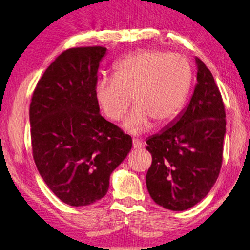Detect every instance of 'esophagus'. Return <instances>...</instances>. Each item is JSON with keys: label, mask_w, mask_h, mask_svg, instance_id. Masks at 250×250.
Listing matches in <instances>:
<instances>
[{"label": "esophagus", "mask_w": 250, "mask_h": 250, "mask_svg": "<svg viewBox=\"0 0 250 250\" xmlns=\"http://www.w3.org/2000/svg\"><path fill=\"white\" fill-rule=\"evenodd\" d=\"M143 147H144V143H143L142 141L136 140V138L133 140V148L134 149H141V148H143Z\"/></svg>", "instance_id": "1"}]
</instances>
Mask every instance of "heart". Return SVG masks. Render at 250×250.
<instances>
[{
	"instance_id": "1",
	"label": "heart",
	"mask_w": 250,
	"mask_h": 250,
	"mask_svg": "<svg viewBox=\"0 0 250 250\" xmlns=\"http://www.w3.org/2000/svg\"><path fill=\"white\" fill-rule=\"evenodd\" d=\"M193 83V67L185 56L161 50L132 53L114 65L113 77L95 85L102 113L112 122L122 120L132 102L135 107L124 123L137 134L152 126L161 127L181 112Z\"/></svg>"
}]
</instances>
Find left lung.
<instances>
[{"label": "left lung", "instance_id": "8db88e82", "mask_svg": "<svg viewBox=\"0 0 250 250\" xmlns=\"http://www.w3.org/2000/svg\"><path fill=\"white\" fill-rule=\"evenodd\" d=\"M197 84L187 108L168 127L150 136L146 174L150 197L166 209L182 211L209 193L223 163L226 113L222 94L202 60L196 57Z\"/></svg>", "mask_w": 250, "mask_h": 250}]
</instances>
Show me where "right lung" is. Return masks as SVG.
Here are the masks:
<instances>
[{"instance_id": "obj_1", "label": "right lung", "mask_w": 250, "mask_h": 250, "mask_svg": "<svg viewBox=\"0 0 250 250\" xmlns=\"http://www.w3.org/2000/svg\"><path fill=\"white\" fill-rule=\"evenodd\" d=\"M103 46L64 51L36 84L30 105L33 158L48 188L71 206L104 197L132 137L100 114L95 85Z\"/></svg>"}]
</instances>
